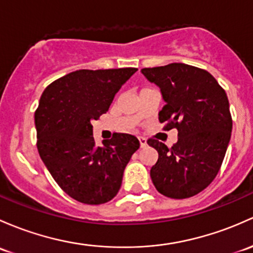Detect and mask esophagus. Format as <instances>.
Listing matches in <instances>:
<instances>
[{
    "label": "esophagus",
    "mask_w": 253,
    "mask_h": 253,
    "mask_svg": "<svg viewBox=\"0 0 253 253\" xmlns=\"http://www.w3.org/2000/svg\"><path fill=\"white\" fill-rule=\"evenodd\" d=\"M138 139H139V143H140V147H145V145H147V139H145L144 137H139L138 138Z\"/></svg>",
    "instance_id": "obj_1"
}]
</instances>
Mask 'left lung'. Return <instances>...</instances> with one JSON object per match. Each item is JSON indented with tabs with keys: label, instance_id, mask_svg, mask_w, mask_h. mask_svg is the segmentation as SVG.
Instances as JSON below:
<instances>
[{
	"label": "left lung",
	"instance_id": "left-lung-1",
	"mask_svg": "<svg viewBox=\"0 0 253 253\" xmlns=\"http://www.w3.org/2000/svg\"><path fill=\"white\" fill-rule=\"evenodd\" d=\"M142 73L160 87L166 102L159 113L164 129L178 131L171 148L148 139L159 153L151 180L167 198H190L211 184L224 160L233 128L227 93L209 71L188 64L144 68Z\"/></svg>",
	"mask_w": 253,
	"mask_h": 253
}]
</instances>
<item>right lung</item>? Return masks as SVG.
Here are the masks:
<instances>
[{
	"label": "right lung",
	"instance_id": "add662e5",
	"mask_svg": "<svg viewBox=\"0 0 253 253\" xmlns=\"http://www.w3.org/2000/svg\"><path fill=\"white\" fill-rule=\"evenodd\" d=\"M135 68L76 70L46 87L35 111L37 150L57 184L82 204L100 205L119 193L139 140L114 133L97 147L93 120L108 111Z\"/></svg>",
	"mask_w": 253,
	"mask_h": 253
}]
</instances>
